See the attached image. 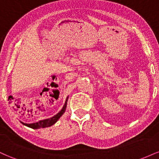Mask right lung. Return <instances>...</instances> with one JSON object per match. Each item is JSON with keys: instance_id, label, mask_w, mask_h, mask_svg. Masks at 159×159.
<instances>
[{"instance_id": "add662e5", "label": "right lung", "mask_w": 159, "mask_h": 159, "mask_svg": "<svg viewBox=\"0 0 159 159\" xmlns=\"http://www.w3.org/2000/svg\"><path fill=\"white\" fill-rule=\"evenodd\" d=\"M68 98V97H67ZM67 98H66V101L63 105V108L62 110L58 113L57 114H56L55 116H54L52 118H49V119H46V120H40V121L37 122V123H30V124H27V123H21L23 125H26L27 127H30L31 129H40V128H45V127H49V126H52V125H54V123L59 120V118L63 115V113L65 112L66 111V104H67Z\"/></svg>"}]
</instances>
